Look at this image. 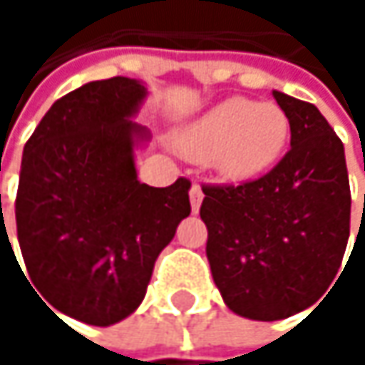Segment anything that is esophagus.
Segmentation results:
<instances>
[{"instance_id":"esophagus-1","label":"esophagus","mask_w":365,"mask_h":365,"mask_svg":"<svg viewBox=\"0 0 365 365\" xmlns=\"http://www.w3.org/2000/svg\"><path fill=\"white\" fill-rule=\"evenodd\" d=\"M202 190H200V185L198 183H194L192 187H190V205H192V213H198V209H200V202H202Z\"/></svg>"}]
</instances>
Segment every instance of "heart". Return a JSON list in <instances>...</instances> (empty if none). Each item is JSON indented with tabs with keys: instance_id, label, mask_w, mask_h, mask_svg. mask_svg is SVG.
Wrapping results in <instances>:
<instances>
[{
	"instance_id": "heart-1",
	"label": "heart",
	"mask_w": 365,
	"mask_h": 365,
	"mask_svg": "<svg viewBox=\"0 0 365 365\" xmlns=\"http://www.w3.org/2000/svg\"><path fill=\"white\" fill-rule=\"evenodd\" d=\"M289 141V118L277 103L226 99L194 120L178 139L183 154L209 163L230 182L266 173Z\"/></svg>"
}]
</instances>
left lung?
<instances>
[{
    "label": "left lung",
    "instance_id": "1",
    "mask_svg": "<svg viewBox=\"0 0 365 365\" xmlns=\"http://www.w3.org/2000/svg\"><path fill=\"white\" fill-rule=\"evenodd\" d=\"M272 97L289 118V152L259 180L202 185L200 205L213 281L232 313L255 322L313 307L340 270L351 228L342 141L313 103Z\"/></svg>",
    "mask_w": 365,
    "mask_h": 365
}]
</instances>
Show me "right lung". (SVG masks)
<instances>
[{
    "mask_svg": "<svg viewBox=\"0 0 365 365\" xmlns=\"http://www.w3.org/2000/svg\"><path fill=\"white\" fill-rule=\"evenodd\" d=\"M145 95L122 76L88 82L54 101L23 150L16 232L27 279L52 313L88 326L141 304L156 257L190 215L185 178L169 187L137 180L135 145L150 135L130 118Z\"/></svg>",
    "mask_w": 365,
    "mask_h": 365,
    "instance_id": "right-lung-1",
    "label": "right lung"
}]
</instances>
